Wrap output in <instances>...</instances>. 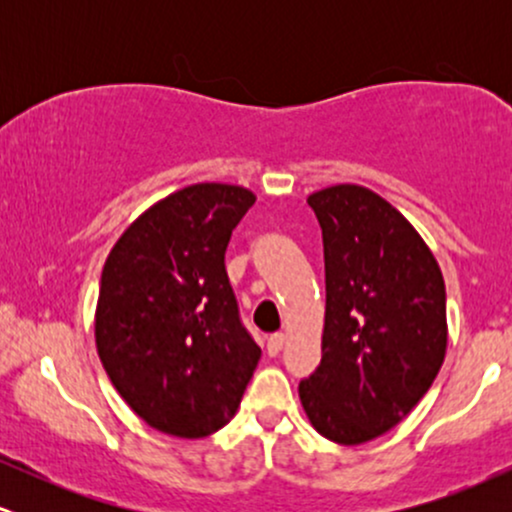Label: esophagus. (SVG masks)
<instances>
[{
    "instance_id": "obj_1",
    "label": "esophagus",
    "mask_w": 512,
    "mask_h": 512,
    "mask_svg": "<svg viewBox=\"0 0 512 512\" xmlns=\"http://www.w3.org/2000/svg\"><path fill=\"white\" fill-rule=\"evenodd\" d=\"M284 342H286L284 334H281V332L272 334V337L267 339V351H269V356H279V351L284 349Z\"/></svg>"
}]
</instances>
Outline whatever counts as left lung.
<instances>
[{"label":"left lung","mask_w":512,"mask_h":512,"mask_svg":"<svg viewBox=\"0 0 512 512\" xmlns=\"http://www.w3.org/2000/svg\"><path fill=\"white\" fill-rule=\"evenodd\" d=\"M325 245L322 361L298 395L320 436L358 445L397 426L448 349L445 281L424 238L383 197L334 185L308 197Z\"/></svg>","instance_id":"8db88e82"}]
</instances>
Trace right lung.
<instances>
[{"label": "right lung", "instance_id": "right-lung-1", "mask_svg": "<svg viewBox=\"0 0 512 512\" xmlns=\"http://www.w3.org/2000/svg\"><path fill=\"white\" fill-rule=\"evenodd\" d=\"M252 204L245 187L190 185L146 209L105 260L98 356L134 414L168 436L226 426L262 356L223 262Z\"/></svg>", "mask_w": 512, "mask_h": 512}]
</instances>
